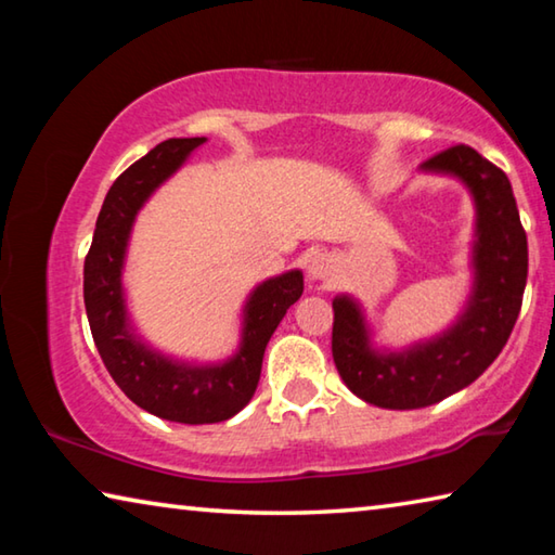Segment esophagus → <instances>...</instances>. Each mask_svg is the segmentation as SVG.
Here are the masks:
<instances>
[{"label":"esophagus","instance_id":"obj_1","mask_svg":"<svg viewBox=\"0 0 555 555\" xmlns=\"http://www.w3.org/2000/svg\"><path fill=\"white\" fill-rule=\"evenodd\" d=\"M333 269H335V261L331 255H315L311 257V261H308V279H311L313 284H318V281H325L331 276Z\"/></svg>","mask_w":555,"mask_h":555}]
</instances>
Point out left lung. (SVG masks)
<instances>
[{
  "mask_svg": "<svg viewBox=\"0 0 555 555\" xmlns=\"http://www.w3.org/2000/svg\"><path fill=\"white\" fill-rule=\"evenodd\" d=\"M421 173L463 183L475 208L469 286L443 331L389 347L352 294L333 298V360L354 397L379 409H424L465 389L490 367L521 311L529 247L509 178L475 149L453 146L421 164Z\"/></svg>",
  "mask_w": 555,
  "mask_h": 555,
  "instance_id": "obj_1",
  "label": "left lung"
}]
</instances>
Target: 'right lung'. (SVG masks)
<instances>
[{
	"mask_svg": "<svg viewBox=\"0 0 555 555\" xmlns=\"http://www.w3.org/2000/svg\"><path fill=\"white\" fill-rule=\"evenodd\" d=\"M205 137L168 139L131 164L105 195L86 257L92 340L112 379L144 411L173 424H220L251 401L271 335L304 294V271L288 269L249 291L240 311V343L224 360H185L146 340L131 321L125 267L131 232L149 198L176 176Z\"/></svg>",
	"mask_w": 555,
	"mask_h": 555,
	"instance_id": "obj_1",
	"label": "right lung"
}]
</instances>
